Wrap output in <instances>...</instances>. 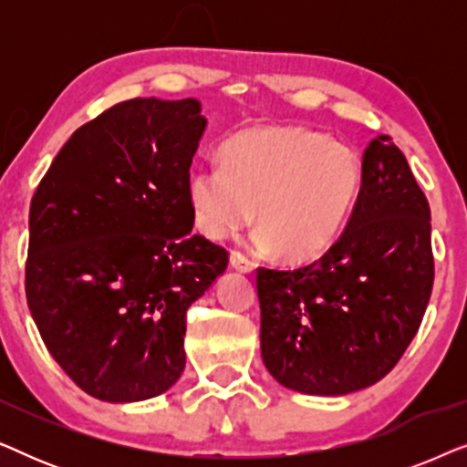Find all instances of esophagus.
<instances>
[{"mask_svg":"<svg viewBox=\"0 0 467 467\" xmlns=\"http://www.w3.org/2000/svg\"><path fill=\"white\" fill-rule=\"evenodd\" d=\"M229 264H232L234 270L244 272V274L253 272V267H254V265H253V261H251V259H246L244 254L238 253V251H232V254H229Z\"/></svg>","mask_w":467,"mask_h":467,"instance_id":"1","label":"esophagus"}]
</instances>
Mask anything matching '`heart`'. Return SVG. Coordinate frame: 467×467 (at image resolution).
<instances>
[{"instance_id": "heart-1", "label": "heart", "mask_w": 467, "mask_h": 467, "mask_svg": "<svg viewBox=\"0 0 467 467\" xmlns=\"http://www.w3.org/2000/svg\"><path fill=\"white\" fill-rule=\"evenodd\" d=\"M361 189V161L347 144L291 125L240 131L221 146V165L189 176L197 229L227 240L251 225L254 244L302 264L321 257L340 234Z\"/></svg>"}]
</instances>
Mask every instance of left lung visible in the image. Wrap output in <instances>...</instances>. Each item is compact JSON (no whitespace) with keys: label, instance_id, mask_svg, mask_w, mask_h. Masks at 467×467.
<instances>
[{"label":"left lung","instance_id":"obj_1","mask_svg":"<svg viewBox=\"0 0 467 467\" xmlns=\"http://www.w3.org/2000/svg\"><path fill=\"white\" fill-rule=\"evenodd\" d=\"M431 285L430 203L401 150L379 136L334 246L297 270H257L267 372L306 395L376 385L417 336Z\"/></svg>","mask_w":467,"mask_h":467}]
</instances>
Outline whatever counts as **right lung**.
<instances>
[{
	"mask_svg": "<svg viewBox=\"0 0 467 467\" xmlns=\"http://www.w3.org/2000/svg\"><path fill=\"white\" fill-rule=\"evenodd\" d=\"M206 125L193 98L112 106L74 131L31 200V317L63 372L101 401L176 385L187 308L227 267L225 248L191 234L189 170Z\"/></svg>",
	"mask_w": 467,
	"mask_h": 467,
	"instance_id": "1",
	"label": "right lung"
}]
</instances>
